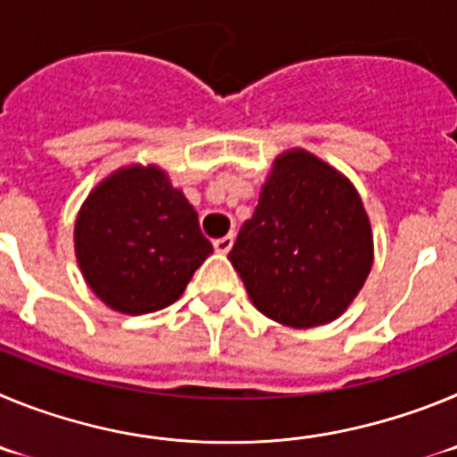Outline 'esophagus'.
<instances>
[{
	"label": "esophagus",
	"mask_w": 457,
	"mask_h": 457,
	"mask_svg": "<svg viewBox=\"0 0 457 457\" xmlns=\"http://www.w3.org/2000/svg\"><path fill=\"white\" fill-rule=\"evenodd\" d=\"M212 247H215L217 253H228L233 247V236L228 233V236H224V237H217V240L212 242Z\"/></svg>",
	"instance_id": "obj_1"
}]
</instances>
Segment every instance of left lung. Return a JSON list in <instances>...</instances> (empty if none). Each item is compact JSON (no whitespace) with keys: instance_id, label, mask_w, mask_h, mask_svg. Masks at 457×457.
Here are the masks:
<instances>
[{"instance_id":"left-lung-1","label":"left lung","mask_w":457,"mask_h":457,"mask_svg":"<svg viewBox=\"0 0 457 457\" xmlns=\"http://www.w3.org/2000/svg\"><path fill=\"white\" fill-rule=\"evenodd\" d=\"M228 261L263 316L297 329L327 325L373 268L369 215L343 173L293 148L274 160Z\"/></svg>"}]
</instances>
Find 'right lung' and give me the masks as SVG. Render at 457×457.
I'll use <instances>...</instances> for the list:
<instances>
[{"mask_svg": "<svg viewBox=\"0 0 457 457\" xmlns=\"http://www.w3.org/2000/svg\"><path fill=\"white\" fill-rule=\"evenodd\" d=\"M210 253L196 210L155 164L112 173L75 221V256L88 288L128 316L173 304Z\"/></svg>", "mask_w": 457, "mask_h": 457, "instance_id": "add662e5", "label": "right lung"}]
</instances>
